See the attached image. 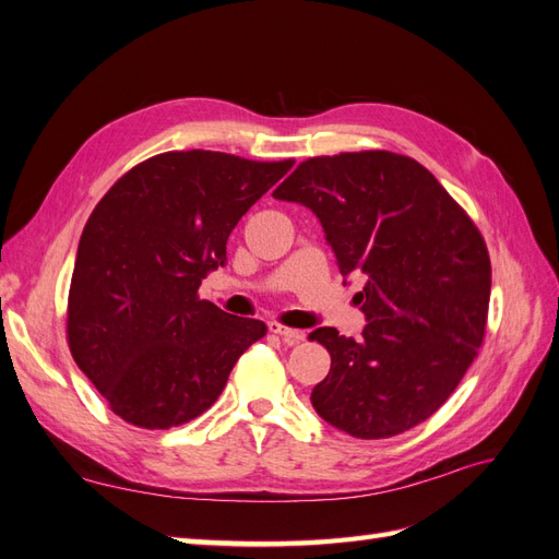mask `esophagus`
Segmentation results:
<instances>
[{"label":"esophagus","mask_w":559,"mask_h":559,"mask_svg":"<svg viewBox=\"0 0 559 559\" xmlns=\"http://www.w3.org/2000/svg\"><path fill=\"white\" fill-rule=\"evenodd\" d=\"M267 329H270V333H275V335H280L282 341L286 343V345H296V343H300V341H306V331H298V329H289V326H284V324H280V321H270L267 324Z\"/></svg>","instance_id":"1"}]
</instances>
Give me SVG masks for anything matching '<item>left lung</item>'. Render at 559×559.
<instances>
[{
    "instance_id": "1",
    "label": "left lung",
    "mask_w": 559,
    "mask_h": 559,
    "mask_svg": "<svg viewBox=\"0 0 559 559\" xmlns=\"http://www.w3.org/2000/svg\"><path fill=\"white\" fill-rule=\"evenodd\" d=\"M273 195L310 207L341 275L364 277L361 341L310 333L331 354L312 408L366 441L429 419L485 337L492 265L478 226L425 165L392 151L308 158Z\"/></svg>"
}]
</instances>
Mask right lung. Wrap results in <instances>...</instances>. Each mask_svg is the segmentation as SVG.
<instances>
[{
	"mask_svg": "<svg viewBox=\"0 0 559 559\" xmlns=\"http://www.w3.org/2000/svg\"><path fill=\"white\" fill-rule=\"evenodd\" d=\"M292 165L165 151L134 165L95 205L67 298V343L128 425L154 431L195 419L265 335L263 321L218 310L198 289L224 265L242 214Z\"/></svg>",
	"mask_w": 559,
	"mask_h": 559,
	"instance_id": "obj_1",
	"label": "right lung"
}]
</instances>
